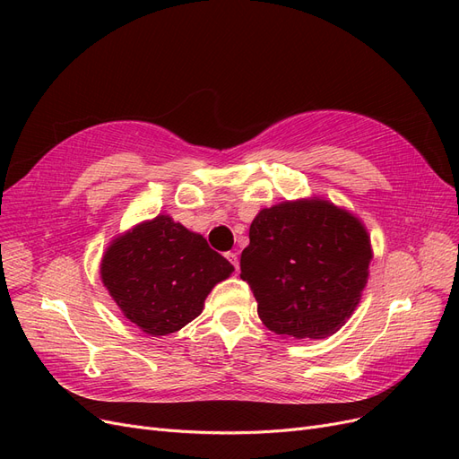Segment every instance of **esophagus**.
Returning <instances> with one entry per match:
<instances>
[{
  "mask_svg": "<svg viewBox=\"0 0 459 459\" xmlns=\"http://www.w3.org/2000/svg\"><path fill=\"white\" fill-rule=\"evenodd\" d=\"M225 257L230 261L232 267H234L236 271H238V267H240V264H238V254H236V251H229V254H227Z\"/></svg>",
  "mask_w": 459,
  "mask_h": 459,
  "instance_id": "esophagus-1",
  "label": "esophagus"
}]
</instances>
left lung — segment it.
Here are the masks:
<instances>
[{
	"label": "left lung",
	"instance_id": "obj_1",
	"mask_svg": "<svg viewBox=\"0 0 459 459\" xmlns=\"http://www.w3.org/2000/svg\"><path fill=\"white\" fill-rule=\"evenodd\" d=\"M372 257L357 215L326 198L286 200L251 221L240 278L271 332L324 339L345 326L360 303Z\"/></svg>",
	"mask_w": 459,
	"mask_h": 459
}]
</instances>
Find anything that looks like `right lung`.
Returning <instances> with one entry per match:
<instances>
[{"label": "right lung", "instance_id": "obj_1", "mask_svg": "<svg viewBox=\"0 0 459 459\" xmlns=\"http://www.w3.org/2000/svg\"><path fill=\"white\" fill-rule=\"evenodd\" d=\"M234 267L202 234L156 215L117 234L100 259V280L124 316L152 337L195 320Z\"/></svg>", "mask_w": 459, "mask_h": 459}]
</instances>
